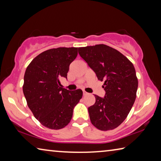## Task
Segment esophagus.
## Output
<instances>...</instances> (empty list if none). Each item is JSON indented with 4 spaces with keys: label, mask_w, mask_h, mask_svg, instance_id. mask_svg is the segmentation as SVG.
I'll return each instance as SVG.
<instances>
[{
    "label": "esophagus",
    "mask_w": 161,
    "mask_h": 161,
    "mask_svg": "<svg viewBox=\"0 0 161 161\" xmlns=\"http://www.w3.org/2000/svg\"><path fill=\"white\" fill-rule=\"evenodd\" d=\"M87 94H88V93H87V92H83V96H86V95H87Z\"/></svg>",
    "instance_id": "34e87169"
}]
</instances>
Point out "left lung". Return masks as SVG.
<instances>
[{
	"label": "left lung",
	"instance_id": "8db88e82",
	"mask_svg": "<svg viewBox=\"0 0 161 161\" xmlns=\"http://www.w3.org/2000/svg\"><path fill=\"white\" fill-rule=\"evenodd\" d=\"M78 51L98 80L104 81V97L95 95V103L88 108L92 124L102 130L116 129L126 119L136 100L135 68L124 54L106 45L79 47Z\"/></svg>",
	"mask_w": 161,
	"mask_h": 161
}]
</instances>
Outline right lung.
Returning a JSON list of instances; mask_svg holds the SVG:
<instances>
[{
	"mask_svg": "<svg viewBox=\"0 0 161 161\" xmlns=\"http://www.w3.org/2000/svg\"><path fill=\"white\" fill-rule=\"evenodd\" d=\"M77 56V47L50 49L38 54L25 70L23 91L28 107L40 124L50 129L66 126L82 97L81 89L70 92L60 84Z\"/></svg>",
	"mask_w": 161,
	"mask_h": 161,
	"instance_id": "obj_1",
	"label": "right lung"
}]
</instances>
